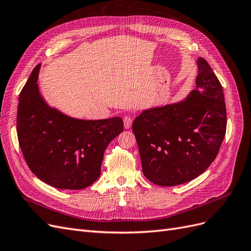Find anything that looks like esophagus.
Here are the masks:
<instances>
[{
    "label": "esophagus",
    "instance_id": "esophagus-1",
    "mask_svg": "<svg viewBox=\"0 0 251 251\" xmlns=\"http://www.w3.org/2000/svg\"><path fill=\"white\" fill-rule=\"evenodd\" d=\"M132 123H133V118L131 116L126 115L124 117V125L126 128H130L132 126Z\"/></svg>",
    "mask_w": 251,
    "mask_h": 251
}]
</instances>
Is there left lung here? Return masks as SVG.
Masks as SVG:
<instances>
[{"instance_id":"1","label":"left lung","mask_w":251,"mask_h":251,"mask_svg":"<svg viewBox=\"0 0 251 251\" xmlns=\"http://www.w3.org/2000/svg\"><path fill=\"white\" fill-rule=\"evenodd\" d=\"M198 70L197 90L184 101L144 111L133 123L143 175L154 184L197 178L221 148L227 123L223 88L202 57Z\"/></svg>"}]
</instances>
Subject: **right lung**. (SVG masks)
<instances>
[{
	"mask_svg": "<svg viewBox=\"0 0 251 251\" xmlns=\"http://www.w3.org/2000/svg\"><path fill=\"white\" fill-rule=\"evenodd\" d=\"M40 65L32 70L19 98L17 133L27 165L53 187L81 189L100 175L108 144L124 131L120 117L80 120L51 109L37 88Z\"/></svg>",
	"mask_w": 251,
	"mask_h": 251,
	"instance_id": "add662e5",
	"label": "right lung"
}]
</instances>
